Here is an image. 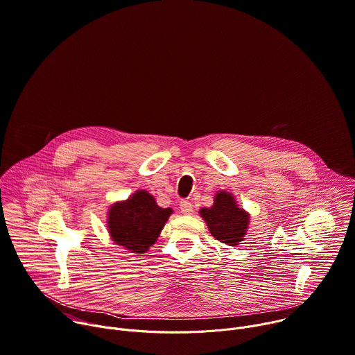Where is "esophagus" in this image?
I'll return each mask as SVG.
<instances>
[{"instance_id":"esophagus-1","label":"esophagus","mask_w":355,"mask_h":355,"mask_svg":"<svg viewBox=\"0 0 355 355\" xmlns=\"http://www.w3.org/2000/svg\"><path fill=\"white\" fill-rule=\"evenodd\" d=\"M180 209L182 214H191L192 213V203L189 200H181L180 202Z\"/></svg>"}]
</instances>
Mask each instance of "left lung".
Returning <instances> with one entry per match:
<instances>
[{"label": "left lung", "instance_id": "8db88e82", "mask_svg": "<svg viewBox=\"0 0 355 355\" xmlns=\"http://www.w3.org/2000/svg\"><path fill=\"white\" fill-rule=\"evenodd\" d=\"M199 213L206 221L210 234L220 243L235 247L244 241L250 225V214L239 207L232 193L218 191L214 195V203L210 207H202Z\"/></svg>", "mask_w": 355, "mask_h": 355}]
</instances>
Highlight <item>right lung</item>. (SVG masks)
<instances>
[{
	"label": "right lung",
	"mask_w": 355,
	"mask_h": 355,
	"mask_svg": "<svg viewBox=\"0 0 355 355\" xmlns=\"http://www.w3.org/2000/svg\"><path fill=\"white\" fill-rule=\"evenodd\" d=\"M173 209L160 207L145 189L114 203L108 210L107 227L111 240L127 251L144 254L152 247Z\"/></svg>",
	"instance_id": "obj_1"
}]
</instances>
